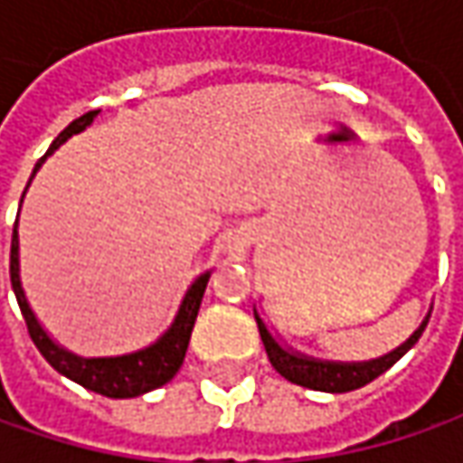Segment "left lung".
<instances>
[{"label":"left lung","mask_w":463,"mask_h":463,"mask_svg":"<svg viewBox=\"0 0 463 463\" xmlns=\"http://www.w3.org/2000/svg\"><path fill=\"white\" fill-rule=\"evenodd\" d=\"M255 319H258V329L260 337H262V345H265V353H268L270 364H273V368L283 379H288L291 383H298V386H307V389H314V392L343 394V392L361 389V386L373 382L376 376H382L383 371H389L392 365L397 364L402 355L420 340L422 329H425L428 319H430V311L425 314L420 327L400 347H394L386 355L371 358V361H322V358H311V355H304V353H298L294 347L283 345L273 335V329L268 327V322L262 319V314L258 309H255Z\"/></svg>","instance_id":"left-lung-1"}]
</instances>
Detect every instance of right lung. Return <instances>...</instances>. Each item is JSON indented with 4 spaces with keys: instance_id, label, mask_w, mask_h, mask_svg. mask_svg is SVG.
<instances>
[{
    "instance_id": "add662e5",
    "label": "right lung",
    "mask_w": 463,
    "mask_h": 463,
    "mask_svg": "<svg viewBox=\"0 0 463 463\" xmlns=\"http://www.w3.org/2000/svg\"><path fill=\"white\" fill-rule=\"evenodd\" d=\"M95 118H98V110L77 118L74 123H69L61 134L56 136V141L48 146V152L38 159V165H35L33 175H30V183H33L35 172L43 167L45 159L56 152L61 144H66L71 136L81 134L87 126H92ZM30 183H27V187H30ZM25 193H23V198H25ZM23 198H20V205H23ZM9 278H12V291L17 296L20 311L25 317L27 332H30L33 343L41 350V355H43L45 361L53 365L61 376L77 382L84 389H90V392H98V394L110 397V400H131V397L146 394L152 389H159L162 383H167L180 371V365L185 361L190 332H193L195 317H198V309H201V301H203L211 270L201 273V276L187 286V291L183 296V301H180V307H177V314H175L172 325L154 340L152 345L134 350V353H123V355H99V358H84V355L71 353L69 347L59 345L48 335V329L38 322L35 311L30 309L25 288H23V280H20V237H17V222H14V232H12Z\"/></svg>"
}]
</instances>
